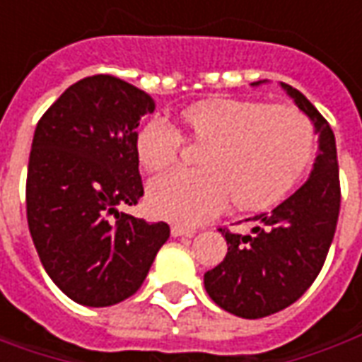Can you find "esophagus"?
Listing matches in <instances>:
<instances>
[{
  "label": "esophagus",
  "mask_w": 362,
  "mask_h": 362,
  "mask_svg": "<svg viewBox=\"0 0 362 362\" xmlns=\"http://www.w3.org/2000/svg\"><path fill=\"white\" fill-rule=\"evenodd\" d=\"M170 235L173 236H194L196 235V228L182 227V225H173V227H170Z\"/></svg>",
  "instance_id": "esophagus-1"
}]
</instances>
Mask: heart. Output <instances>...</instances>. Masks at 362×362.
<instances>
[{
  "mask_svg": "<svg viewBox=\"0 0 362 362\" xmlns=\"http://www.w3.org/2000/svg\"><path fill=\"white\" fill-rule=\"evenodd\" d=\"M182 122L204 145L199 170H174L151 182L147 207L160 219L197 225L228 197L243 211L269 209L300 184L314 158L310 122L287 106L215 98L189 106ZM180 145L170 124L151 119L135 137V155L147 173H163L176 163Z\"/></svg>",
  "mask_w": 362,
  "mask_h": 362,
  "instance_id": "obj_1",
  "label": "heart"
}]
</instances>
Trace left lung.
<instances>
[{
  "label": "left lung",
  "instance_id": "8db88e82",
  "mask_svg": "<svg viewBox=\"0 0 362 362\" xmlns=\"http://www.w3.org/2000/svg\"><path fill=\"white\" fill-rule=\"evenodd\" d=\"M264 81L252 83L258 87ZM318 134L310 176L273 211L250 217L252 235L221 233L227 256L204 275L205 291L223 310L256 320L287 308L318 277L334 240L341 192L335 135L300 90L279 83Z\"/></svg>",
  "mask_w": 362,
  "mask_h": 362
}]
</instances>
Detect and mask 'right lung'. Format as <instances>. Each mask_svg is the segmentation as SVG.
Masks as SVG:
<instances>
[{
	"instance_id": "1",
	"label": "right lung",
	"mask_w": 362,
	"mask_h": 362,
	"mask_svg": "<svg viewBox=\"0 0 362 362\" xmlns=\"http://www.w3.org/2000/svg\"><path fill=\"white\" fill-rule=\"evenodd\" d=\"M153 110L145 90L93 75L64 90L35 129L28 230L50 279L83 306L134 295L170 236L166 223L118 211L143 196L135 137Z\"/></svg>"
}]
</instances>
